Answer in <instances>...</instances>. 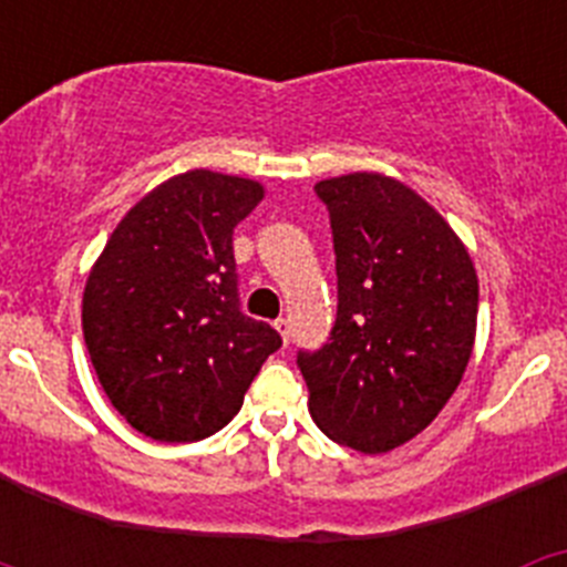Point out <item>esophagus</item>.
I'll return each mask as SVG.
<instances>
[{"instance_id": "obj_1", "label": "esophagus", "mask_w": 567, "mask_h": 567, "mask_svg": "<svg viewBox=\"0 0 567 567\" xmlns=\"http://www.w3.org/2000/svg\"><path fill=\"white\" fill-rule=\"evenodd\" d=\"M275 329H278V334L284 338V343H289V329H292V323H289V318H278L272 323Z\"/></svg>"}]
</instances>
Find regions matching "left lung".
Masks as SVG:
<instances>
[{
    "instance_id": "obj_1",
    "label": "left lung",
    "mask_w": 567,
    "mask_h": 567,
    "mask_svg": "<svg viewBox=\"0 0 567 567\" xmlns=\"http://www.w3.org/2000/svg\"><path fill=\"white\" fill-rule=\"evenodd\" d=\"M329 209L338 320L300 352L309 414L334 443L383 454L417 437L457 392L477 334V269L412 187L380 173L315 184Z\"/></svg>"
}]
</instances>
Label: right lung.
Returning <instances> with one entry per match:
<instances>
[{"instance_id": "add662e5", "label": "right lung", "mask_w": 567, "mask_h": 567, "mask_svg": "<svg viewBox=\"0 0 567 567\" xmlns=\"http://www.w3.org/2000/svg\"><path fill=\"white\" fill-rule=\"evenodd\" d=\"M252 178L187 169L130 207L84 284L82 329L104 394L135 432L195 443L238 414L280 334L240 312L233 229Z\"/></svg>"}]
</instances>
